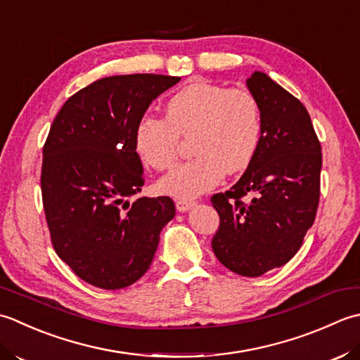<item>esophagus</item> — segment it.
Segmentation results:
<instances>
[{"mask_svg": "<svg viewBox=\"0 0 360 360\" xmlns=\"http://www.w3.org/2000/svg\"><path fill=\"white\" fill-rule=\"evenodd\" d=\"M194 202H191V200H177L175 202V207H177V210L180 211V212H186V211H189L191 208L194 207Z\"/></svg>", "mask_w": 360, "mask_h": 360, "instance_id": "1", "label": "esophagus"}]
</instances>
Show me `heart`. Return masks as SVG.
I'll use <instances>...</instances> for the list:
<instances>
[{"mask_svg": "<svg viewBox=\"0 0 360 360\" xmlns=\"http://www.w3.org/2000/svg\"><path fill=\"white\" fill-rule=\"evenodd\" d=\"M194 158L160 180L163 193L193 199L221 183L224 172L247 169L258 152L262 120L258 101L247 90L193 80L167 101L165 118L148 115L135 127V150L153 169H166L177 155L179 136H189Z\"/></svg>", "mask_w": 360, "mask_h": 360, "instance_id": "b5f03b06", "label": "heart"}]
</instances>
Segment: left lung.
<instances>
[{"instance_id": "obj_1", "label": "left lung", "mask_w": 360, "mask_h": 360, "mask_svg": "<svg viewBox=\"0 0 360 360\" xmlns=\"http://www.w3.org/2000/svg\"><path fill=\"white\" fill-rule=\"evenodd\" d=\"M247 88L261 108L258 152L244 175L211 197L221 225L212 252L226 269L261 276L289 262L303 244L319 207L321 148L304 105L266 72ZM251 195L245 204L240 199Z\"/></svg>"}]
</instances>
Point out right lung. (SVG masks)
Returning <instances> with one entry per match:
<instances>
[{"label": "right lung", "instance_id": "add662e5", "mask_svg": "<svg viewBox=\"0 0 360 360\" xmlns=\"http://www.w3.org/2000/svg\"><path fill=\"white\" fill-rule=\"evenodd\" d=\"M180 80L110 76L65 102L43 148L41 195L54 250L80 280L115 290L150 267L160 233L175 216L169 197L141 193L135 127L150 102Z\"/></svg>", "mask_w": 360, "mask_h": 360}]
</instances>
